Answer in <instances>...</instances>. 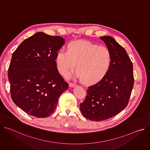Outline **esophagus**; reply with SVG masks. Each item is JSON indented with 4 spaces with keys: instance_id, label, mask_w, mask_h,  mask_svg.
I'll use <instances>...</instances> for the list:
<instances>
[{
    "instance_id": "esophagus-1",
    "label": "esophagus",
    "mask_w": 150,
    "mask_h": 150,
    "mask_svg": "<svg viewBox=\"0 0 150 150\" xmlns=\"http://www.w3.org/2000/svg\"><path fill=\"white\" fill-rule=\"evenodd\" d=\"M69 85L70 87H75L77 86V85L76 83H71V82H70L69 83Z\"/></svg>"
}]
</instances>
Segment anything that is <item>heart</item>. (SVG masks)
I'll return each mask as SVG.
<instances>
[{"label": "heart", "instance_id": "obj_1", "mask_svg": "<svg viewBox=\"0 0 150 150\" xmlns=\"http://www.w3.org/2000/svg\"><path fill=\"white\" fill-rule=\"evenodd\" d=\"M56 63L62 75L67 76L76 66L78 78L85 84H93L108 72L112 54L105 47L88 41H74L68 44L67 51L60 49L57 52Z\"/></svg>", "mask_w": 150, "mask_h": 150}]
</instances>
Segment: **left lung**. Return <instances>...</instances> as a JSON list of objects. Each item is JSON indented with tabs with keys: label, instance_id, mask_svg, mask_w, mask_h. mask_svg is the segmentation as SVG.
I'll return each mask as SVG.
<instances>
[{
	"label": "left lung",
	"instance_id": "obj_1",
	"mask_svg": "<svg viewBox=\"0 0 150 150\" xmlns=\"http://www.w3.org/2000/svg\"><path fill=\"white\" fill-rule=\"evenodd\" d=\"M100 39L111 52V66L103 79L88 87L80 104L83 116L96 122L110 119L126 108L134 82L132 63L125 49L112 37Z\"/></svg>",
	"mask_w": 150,
	"mask_h": 150
}]
</instances>
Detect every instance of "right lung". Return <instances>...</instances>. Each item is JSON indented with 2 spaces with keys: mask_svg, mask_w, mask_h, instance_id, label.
Here are the masks:
<instances>
[{
  "mask_svg": "<svg viewBox=\"0 0 150 150\" xmlns=\"http://www.w3.org/2000/svg\"><path fill=\"white\" fill-rule=\"evenodd\" d=\"M65 39L42 32L25 40L13 53L8 69L14 103L31 116L45 118L54 112L68 83L58 72L57 51Z\"/></svg>",
  "mask_w": 150,
  "mask_h": 150,
  "instance_id": "1",
  "label": "right lung"
}]
</instances>
